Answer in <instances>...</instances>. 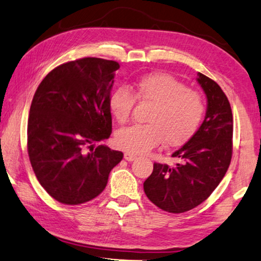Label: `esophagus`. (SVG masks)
<instances>
[{"mask_svg":"<svg viewBox=\"0 0 261 261\" xmlns=\"http://www.w3.org/2000/svg\"><path fill=\"white\" fill-rule=\"evenodd\" d=\"M123 159L128 162H132L136 159V155H134V153H130V152H126L125 155H123Z\"/></svg>","mask_w":261,"mask_h":261,"instance_id":"esophagus-1","label":"esophagus"}]
</instances>
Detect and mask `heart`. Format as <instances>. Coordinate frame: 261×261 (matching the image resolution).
<instances>
[{"mask_svg":"<svg viewBox=\"0 0 261 261\" xmlns=\"http://www.w3.org/2000/svg\"><path fill=\"white\" fill-rule=\"evenodd\" d=\"M133 92L126 87H118L109 98L110 111L119 123L129 120L135 98L152 105L148 123L121 128L115 134L117 147L127 152H148L162 140L169 147L180 146L193 136L206 113L204 101L198 92L163 72L141 76L133 84Z\"/></svg>","mask_w":261,"mask_h":261,"instance_id":"1","label":"heart"}]
</instances>
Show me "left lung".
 <instances>
[{"instance_id": "8db88e82", "label": "left lung", "mask_w": 261, "mask_h": 261, "mask_svg": "<svg viewBox=\"0 0 261 261\" xmlns=\"http://www.w3.org/2000/svg\"><path fill=\"white\" fill-rule=\"evenodd\" d=\"M196 81L207 97L204 119L194 135L172 153L173 166L155 163L143 182L144 193L165 212L184 213L199 206L223 179L232 155L233 120L220 85L201 72Z\"/></svg>"}]
</instances>
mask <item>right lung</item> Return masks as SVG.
<instances>
[{"label":"right lung","instance_id":"add662e5","mask_svg":"<svg viewBox=\"0 0 261 261\" xmlns=\"http://www.w3.org/2000/svg\"><path fill=\"white\" fill-rule=\"evenodd\" d=\"M119 68L111 60H75L48 72L34 93L28 122L30 162L40 185L59 202L95 199L122 160L121 151L92 146L112 133L109 98Z\"/></svg>","mask_w":261,"mask_h":261}]
</instances>
